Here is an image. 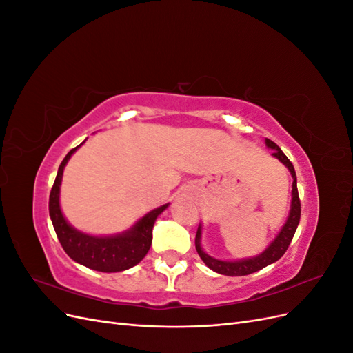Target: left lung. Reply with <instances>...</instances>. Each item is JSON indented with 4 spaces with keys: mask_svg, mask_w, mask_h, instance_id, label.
I'll return each mask as SVG.
<instances>
[{
    "mask_svg": "<svg viewBox=\"0 0 353 353\" xmlns=\"http://www.w3.org/2000/svg\"><path fill=\"white\" fill-rule=\"evenodd\" d=\"M265 144L268 148H271L272 156L275 159H279L280 162L290 170L292 178H293V184H292V205H290V212H288V216L284 225L281 227L280 232L276 234V237L271 241V244L266 248L262 253L253 256V258H244V259H237V261H221L213 258V256H209L201 248V223L197 228L196 234V250L201 261L206 263L208 268L212 271H215L222 275H230V276H241V275H249L256 271H259L265 266H268L274 262L279 261L281 256L285 253L287 248L290 245L294 232L297 230L299 221H301V200H299V193H297V179H296V172L294 168L292 165L290 160L287 159V156L281 152V148L276 145L274 141L265 138Z\"/></svg>",
    "mask_w": 353,
    "mask_h": 353,
    "instance_id": "obj_1",
    "label": "left lung"
}]
</instances>
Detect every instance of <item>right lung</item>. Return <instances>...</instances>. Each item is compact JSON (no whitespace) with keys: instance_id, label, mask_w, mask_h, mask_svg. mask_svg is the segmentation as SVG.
<instances>
[{"instance_id":"1","label":"right lung","mask_w":353,"mask_h":353,"mask_svg":"<svg viewBox=\"0 0 353 353\" xmlns=\"http://www.w3.org/2000/svg\"><path fill=\"white\" fill-rule=\"evenodd\" d=\"M82 144L72 148L59 166L48 201L52 227H54L61 248L74 262L100 272H121L130 270L140 263L150 250L153 225L160 213L169 206V203L145 213L130 230L113 234V236H91L72 227L60 208V185L65 166Z\"/></svg>"}]
</instances>
